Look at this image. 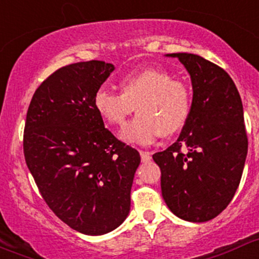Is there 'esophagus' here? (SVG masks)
<instances>
[{
  "instance_id": "obj_1",
  "label": "esophagus",
  "mask_w": 259,
  "mask_h": 259,
  "mask_svg": "<svg viewBox=\"0 0 259 259\" xmlns=\"http://www.w3.org/2000/svg\"><path fill=\"white\" fill-rule=\"evenodd\" d=\"M140 155H141V160H142V162H148V161H151V158H152L151 152H147V151H140Z\"/></svg>"
}]
</instances>
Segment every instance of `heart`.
I'll use <instances>...</instances> for the list:
<instances>
[{"instance_id":"obj_1","label":"heart","mask_w":259,"mask_h":259,"mask_svg":"<svg viewBox=\"0 0 259 259\" xmlns=\"http://www.w3.org/2000/svg\"><path fill=\"white\" fill-rule=\"evenodd\" d=\"M121 93L101 87L93 96V107L106 123L122 126L136 107L138 116L121 131V138L132 145H150L158 136L178 132L188 121L191 93L188 84L162 69L147 68L124 75Z\"/></svg>"}]
</instances>
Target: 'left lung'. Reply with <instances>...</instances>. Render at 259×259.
<instances>
[{
    "mask_svg": "<svg viewBox=\"0 0 259 259\" xmlns=\"http://www.w3.org/2000/svg\"><path fill=\"white\" fill-rule=\"evenodd\" d=\"M166 56L178 58L190 74L193 102L178 141L152 158L168 209L188 222H208L232 201L244 168L242 99L229 74L211 61L188 53Z\"/></svg>",
    "mask_w": 259,
    "mask_h": 259,
    "instance_id": "left-lung-1",
    "label": "left lung"
}]
</instances>
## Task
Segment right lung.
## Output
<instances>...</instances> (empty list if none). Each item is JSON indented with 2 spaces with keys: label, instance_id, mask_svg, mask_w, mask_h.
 Here are the masks:
<instances>
[{
  "label": "right lung",
  "instance_id": "1",
  "mask_svg": "<svg viewBox=\"0 0 259 259\" xmlns=\"http://www.w3.org/2000/svg\"><path fill=\"white\" fill-rule=\"evenodd\" d=\"M113 64H70L32 96L24 131L26 165L49 208L71 229L102 235L130 213L137 150L117 140L93 107Z\"/></svg>",
  "mask_w": 259,
  "mask_h": 259
}]
</instances>
